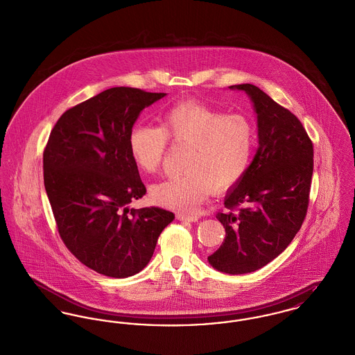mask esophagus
<instances>
[{"instance_id": "obj_1", "label": "esophagus", "mask_w": 355, "mask_h": 355, "mask_svg": "<svg viewBox=\"0 0 355 355\" xmlns=\"http://www.w3.org/2000/svg\"><path fill=\"white\" fill-rule=\"evenodd\" d=\"M176 218L182 222H196L199 219L198 215H187V214H178Z\"/></svg>"}]
</instances>
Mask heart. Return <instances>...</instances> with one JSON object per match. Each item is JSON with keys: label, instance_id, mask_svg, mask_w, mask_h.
Segmentation results:
<instances>
[{"label": "heart", "instance_id": "b5f03b06", "mask_svg": "<svg viewBox=\"0 0 355 355\" xmlns=\"http://www.w3.org/2000/svg\"><path fill=\"white\" fill-rule=\"evenodd\" d=\"M256 128L241 114H226L203 103L186 101L168 109L162 128L136 125L129 135L135 164L155 173L164 162L168 140L189 145L180 176L153 184L150 199L168 209L192 213L210 189H232L248 172L256 148Z\"/></svg>", "mask_w": 355, "mask_h": 355}]
</instances>
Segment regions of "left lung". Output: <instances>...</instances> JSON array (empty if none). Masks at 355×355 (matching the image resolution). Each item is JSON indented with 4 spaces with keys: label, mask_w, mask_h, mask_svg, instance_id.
<instances>
[{
    "label": "left lung",
    "mask_w": 355,
    "mask_h": 355,
    "mask_svg": "<svg viewBox=\"0 0 355 355\" xmlns=\"http://www.w3.org/2000/svg\"><path fill=\"white\" fill-rule=\"evenodd\" d=\"M250 96L259 126V148L245 176L227 191L216 214L226 236L209 256L229 275L250 273L283 253L307 215L313 146L299 119L257 86H230Z\"/></svg>",
    "instance_id": "left-lung-1"
}]
</instances>
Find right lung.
Here are the masks:
<instances>
[{"instance_id":"right-lung-1","label":"right lung","mask_w":355,"mask_h":355,"mask_svg":"<svg viewBox=\"0 0 355 355\" xmlns=\"http://www.w3.org/2000/svg\"><path fill=\"white\" fill-rule=\"evenodd\" d=\"M166 95L105 90L62 114L43 153L44 187L60 238L78 260L107 277L142 270L175 219L160 207H129L146 192L129 135L142 110Z\"/></svg>"}]
</instances>
